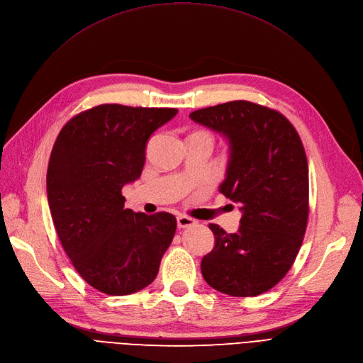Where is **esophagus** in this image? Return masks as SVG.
<instances>
[{
	"instance_id": "obj_1",
	"label": "esophagus",
	"mask_w": 363,
	"mask_h": 363,
	"mask_svg": "<svg viewBox=\"0 0 363 363\" xmlns=\"http://www.w3.org/2000/svg\"><path fill=\"white\" fill-rule=\"evenodd\" d=\"M198 221L195 220V218H192V217H187V216H179L177 217V226L180 228V229H186V228H192V226H195Z\"/></svg>"
}]
</instances>
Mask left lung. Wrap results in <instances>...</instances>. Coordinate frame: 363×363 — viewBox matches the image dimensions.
<instances>
[{"mask_svg": "<svg viewBox=\"0 0 363 363\" xmlns=\"http://www.w3.org/2000/svg\"><path fill=\"white\" fill-rule=\"evenodd\" d=\"M230 143L220 192L240 203L236 233L211 223L214 250L202 258L203 279L232 297L272 289L296 262L308 220V167L297 130L278 111L247 100L191 113Z\"/></svg>", "mask_w": 363, "mask_h": 363, "instance_id": "1", "label": "left lung"}]
</instances>
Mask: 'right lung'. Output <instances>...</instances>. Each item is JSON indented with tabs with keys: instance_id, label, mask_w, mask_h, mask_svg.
I'll list each match as a JSON object with an SVG mask.
<instances>
[{
	"instance_id": "add662e5",
	"label": "right lung",
	"mask_w": 363,
	"mask_h": 363,
	"mask_svg": "<svg viewBox=\"0 0 363 363\" xmlns=\"http://www.w3.org/2000/svg\"><path fill=\"white\" fill-rule=\"evenodd\" d=\"M177 112L99 105L69 119L51 150L47 196L60 244L81 278L108 296L152 284L174 238V216L124 208L123 187L140 177L150 134Z\"/></svg>"
}]
</instances>
